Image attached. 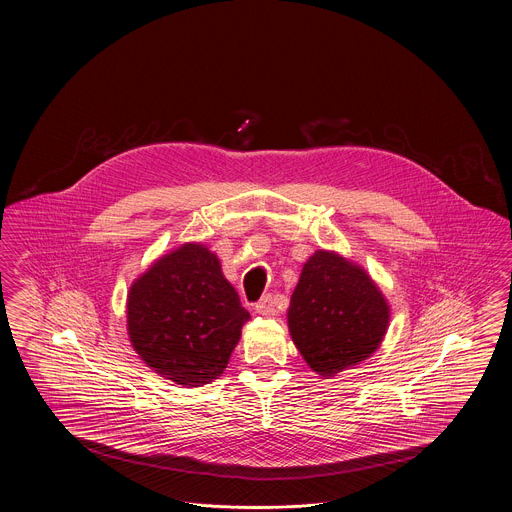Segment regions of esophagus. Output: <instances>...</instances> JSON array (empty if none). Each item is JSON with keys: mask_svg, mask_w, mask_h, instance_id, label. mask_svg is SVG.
Here are the masks:
<instances>
[{"mask_svg": "<svg viewBox=\"0 0 512 512\" xmlns=\"http://www.w3.org/2000/svg\"><path fill=\"white\" fill-rule=\"evenodd\" d=\"M255 312L261 315H273L275 314V298L271 294H267L263 300H259L255 304Z\"/></svg>", "mask_w": 512, "mask_h": 512, "instance_id": "obj_1", "label": "esophagus"}]
</instances>
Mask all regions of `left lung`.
<instances>
[{
    "mask_svg": "<svg viewBox=\"0 0 512 512\" xmlns=\"http://www.w3.org/2000/svg\"><path fill=\"white\" fill-rule=\"evenodd\" d=\"M390 323V306L368 273L337 255L315 251L292 292L288 329L319 376H335L374 353Z\"/></svg>",
    "mask_w": 512,
    "mask_h": 512,
    "instance_id": "left-lung-1",
    "label": "left lung"
}]
</instances>
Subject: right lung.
I'll return each instance as SVG.
<instances>
[{"label": "right lung", "mask_w": 512, "mask_h": 512, "mask_svg": "<svg viewBox=\"0 0 512 512\" xmlns=\"http://www.w3.org/2000/svg\"><path fill=\"white\" fill-rule=\"evenodd\" d=\"M247 319L218 257L200 243L159 257L126 298L134 351L161 378L189 388L224 372Z\"/></svg>", "instance_id": "obj_1"}]
</instances>
